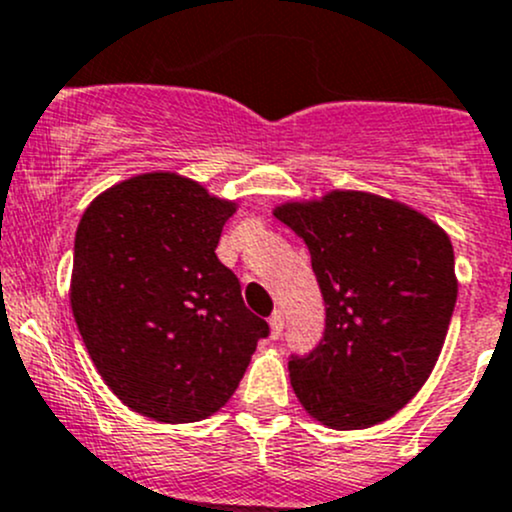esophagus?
Returning <instances> with one entry per match:
<instances>
[{
    "instance_id": "34e87169",
    "label": "esophagus",
    "mask_w": 512,
    "mask_h": 512,
    "mask_svg": "<svg viewBox=\"0 0 512 512\" xmlns=\"http://www.w3.org/2000/svg\"><path fill=\"white\" fill-rule=\"evenodd\" d=\"M268 323H271V337L273 340H278V337L283 335V313L281 310H273V315Z\"/></svg>"
}]
</instances>
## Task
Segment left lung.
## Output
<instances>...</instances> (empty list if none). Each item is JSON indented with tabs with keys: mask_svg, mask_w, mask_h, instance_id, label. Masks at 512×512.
Instances as JSON below:
<instances>
[{
	"mask_svg": "<svg viewBox=\"0 0 512 512\" xmlns=\"http://www.w3.org/2000/svg\"><path fill=\"white\" fill-rule=\"evenodd\" d=\"M273 217L305 241L325 300L323 340L288 362L295 397L330 429L387 421L424 387L449 333V236L407 204L342 189Z\"/></svg>",
	"mask_w": 512,
	"mask_h": 512,
	"instance_id": "left-lung-1",
	"label": "left lung"
}]
</instances>
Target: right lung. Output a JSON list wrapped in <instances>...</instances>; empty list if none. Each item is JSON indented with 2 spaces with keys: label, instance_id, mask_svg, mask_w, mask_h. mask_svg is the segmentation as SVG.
Returning a JSON list of instances; mask_svg holds the SVG:
<instances>
[{
  "label": "right lung",
  "instance_id": "obj_1",
  "mask_svg": "<svg viewBox=\"0 0 512 512\" xmlns=\"http://www.w3.org/2000/svg\"><path fill=\"white\" fill-rule=\"evenodd\" d=\"M234 212L175 172L125 179L83 212L73 318L103 382L133 412L165 424L207 419L268 335L214 254Z\"/></svg>",
  "mask_w": 512,
  "mask_h": 512
}]
</instances>
